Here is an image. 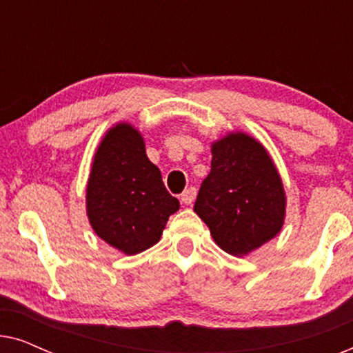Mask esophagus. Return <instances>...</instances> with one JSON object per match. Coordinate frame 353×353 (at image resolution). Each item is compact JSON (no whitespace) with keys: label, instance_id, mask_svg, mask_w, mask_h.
Segmentation results:
<instances>
[{"label":"esophagus","instance_id":"obj_1","mask_svg":"<svg viewBox=\"0 0 353 353\" xmlns=\"http://www.w3.org/2000/svg\"><path fill=\"white\" fill-rule=\"evenodd\" d=\"M194 199H196V188H192V186H190L188 188V190H185V192H183L181 194V202L185 205H191L192 202H194Z\"/></svg>","mask_w":353,"mask_h":353}]
</instances>
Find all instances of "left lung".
Masks as SVG:
<instances>
[{
	"label": "left lung",
	"instance_id": "left-lung-1",
	"mask_svg": "<svg viewBox=\"0 0 353 353\" xmlns=\"http://www.w3.org/2000/svg\"><path fill=\"white\" fill-rule=\"evenodd\" d=\"M212 168L194 212L221 250L244 257L273 239L284 225L286 191L262 143L230 132L212 143Z\"/></svg>",
	"mask_w": 353,
	"mask_h": 353
}]
</instances>
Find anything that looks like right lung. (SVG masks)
I'll return each instance as SVG.
<instances>
[{
    "mask_svg": "<svg viewBox=\"0 0 353 353\" xmlns=\"http://www.w3.org/2000/svg\"><path fill=\"white\" fill-rule=\"evenodd\" d=\"M180 209L161 170L148 159L139 130L128 122L110 127L96 149L86 183V215L104 243L125 255L159 243L168 216Z\"/></svg>",
    "mask_w": 353,
    "mask_h": 353,
    "instance_id": "obj_1",
    "label": "right lung"
}]
</instances>
